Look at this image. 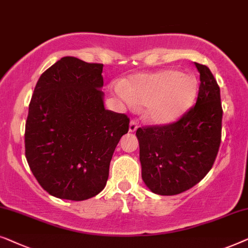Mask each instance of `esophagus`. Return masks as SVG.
I'll list each match as a JSON object with an SVG mask.
<instances>
[{
  "instance_id": "1",
  "label": "esophagus",
  "mask_w": 248,
  "mask_h": 248,
  "mask_svg": "<svg viewBox=\"0 0 248 248\" xmlns=\"http://www.w3.org/2000/svg\"><path fill=\"white\" fill-rule=\"evenodd\" d=\"M137 129H138V124L136 121H131V123L129 124V132H135Z\"/></svg>"
}]
</instances>
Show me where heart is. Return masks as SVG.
<instances>
[{
    "label": "heart",
    "mask_w": 248,
    "mask_h": 248,
    "mask_svg": "<svg viewBox=\"0 0 248 248\" xmlns=\"http://www.w3.org/2000/svg\"><path fill=\"white\" fill-rule=\"evenodd\" d=\"M198 79L192 74L167 68L138 73L116 86V93L128 107L144 106V117L154 124H172L189 111L198 95Z\"/></svg>",
    "instance_id": "1"
}]
</instances>
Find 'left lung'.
<instances>
[{"instance_id": "1", "label": "left lung", "mask_w": 248, "mask_h": 248, "mask_svg": "<svg viewBox=\"0 0 248 248\" xmlns=\"http://www.w3.org/2000/svg\"><path fill=\"white\" fill-rule=\"evenodd\" d=\"M200 73L195 106L176 123L138 128L141 177L152 192L175 195L191 189L211 170L221 140L220 89L207 66Z\"/></svg>"}]
</instances>
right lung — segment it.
I'll list each match as a JSON object with an SVG mask.
<instances>
[{
    "label": "right lung",
    "mask_w": 248,
    "mask_h": 248,
    "mask_svg": "<svg viewBox=\"0 0 248 248\" xmlns=\"http://www.w3.org/2000/svg\"><path fill=\"white\" fill-rule=\"evenodd\" d=\"M102 64L67 56L41 74L29 104L26 157L44 190L83 201L106 186L129 119L104 108Z\"/></svg>",
    "instance_id": "obj_1"
}]
</instances>
